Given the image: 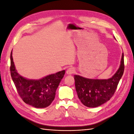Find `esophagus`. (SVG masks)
<instances>
[{
    "label": "esophagus",
    "mask_w": 134,
    "mask_h": 134,
    "mask_svg": "<svg viewBox=\"0 0 134 134\" xmlns=\"http://www.w3.org/2000/svg\"><path fill=\"white\" fill-rule=\"evenodd\" d=\"M74 71H75V70L73 68H69V69H68L66 72L68 75H71L72 74H73Z\"/></svg>",
    "instance_id": "1"
}]
</instances>
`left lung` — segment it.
<instances>
[{"mask_svg": "<svg viewBox=\"0 0 134 134\" xmlns=\"http://www.w3.org/2000/svg\"><path fill=\"white\" fill-rule=\"evenodd\" d=\"M122 53L118 70L108 79H92L74 75L75 90L82 103L88 107H96L107 102L114 94L124 71Z\"/></svg>", "mask_w": 134, "mask_h": 134, "instance_id": "8db88e82", "label": "left lung"}]
</instances>
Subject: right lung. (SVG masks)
<instances>
[{
    "label": "right lung",
    "mask_w": 134,
    "mask_h": 134,
    "mask_svg": "<svg viewBox=\"0 0 134 134\" xmlns=\"http://www.w3.org/2000/svg\"><path fill=\"white\" fill-rule=\"evenodd\" d=\"M10 74L19 96L24 102L36 108L48 107L54 100L56 91L65 71H59L38 80L27 79L20 75L10 54Z\"/></svg>",
    "instance_id": "1"
}]
</instances>
